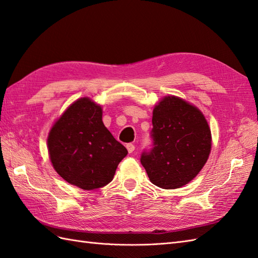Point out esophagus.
I'll list each match as a JSON object with an SVG mask.
<instances>
[{"instance_id":"1","label":"esophagus","mask_w":258,"mask_h":258,"mask_svg":"<svg viewBox=\"0 0 258 258\" xmlns=\"http://www.w3.org/2000/svg\"><path fill=\"white\" fill-rule=\"evenodd\" d=\"M126 149H127L128 153H133L135 151V145L132 143H128V144H126Z\"/></svg>"}]
</instances>
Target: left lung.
I'll return each instance as SVG.
<instances>
[{
	"mask_svg": "<svg viewBox=\"0 0 258 258\" xmlns=\"http://www.w3.org/2000/svg\"><path fill=\"white\" fill-rule=\"evenodd\" d=\"M152 124V149L142 153V165L158 187H182L210 155L212 136L204 115L182 98L166 96L154 107Z\"/></svg>",
	"mask_w": 258,
	"mask_h": 258,
	"instance_id": "1",
	"label": "left lung"
}]
</instances>
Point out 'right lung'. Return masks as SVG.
<instances>
[{
	"mask_svg": "<svg viewBox=\"0 0 258 258\" xmlns=\"http://www.w3.org/2000/svg\"><path fill=\"white\" fill-rule=\"evenodd\" d=\"M53 167L68 183L82 189L107 185L127 150L102 122V108L80 98L59 117L47 139Z\"/></svg>",
	"mask_w": 258,
	"mask_h": 258,
	"instance_id": "add662e5",
	"label": "right lung"
}]
</instances>
